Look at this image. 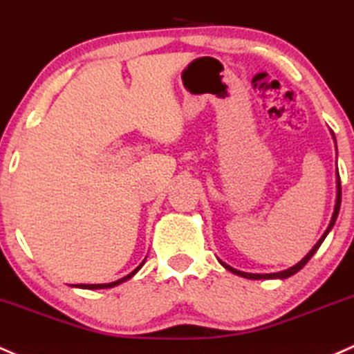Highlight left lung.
I'll list each match as a JSON object with an SVG mask.
<instances>
[{"label": "left lung", "instance_id": "1", "mask_svg": "<svg viewBox=\"0 0 354 354\" xmlns=\"http://www.w3.org/2000/svg\"><path fill=\"white\" fill-rule=\"evenodd\" d=\"M330 133H333V132H330ZM333 139H334V142H336V137H334V133H333ZM336 176H337V180H336V188H337V193H336V205H334L333 217H330V222H329V225H327L326 232L322 234V237H321V239L317 241V244H315L314 248H312L310 251L307 252V256H305V258H302V261H299V263H297L295 266L288 268V270H285V271H278V273H268V274H258V273H244V271H239V270H236V268H232V266L225 265V263H224V261H221V259H218V263H221V265L224 266L225 270H229L230 273H234V274H239V277H244V278H249V280H263V278H266V280H270V278H280V280H283V278H288V277H292V274H295L297 271H300V270H302V268H304V266L307 265V263H308V259H310L312 256L315 254V251H317V249L321 248V244L324 243V239H326V237H327V234H329V230L333 229L334 224H336L337 214H339V208H341V180H339V171H337V173H336Z\"/></svg>", "mask_w": 354, "mask_h": 354}]
</instances>
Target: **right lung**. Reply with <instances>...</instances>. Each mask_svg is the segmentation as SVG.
<instances>
[{"label":"right lung","mask_w":354,"mask_h":354,"mask_svg":"<svg viewBox=\"0 0 354 354\" xmlns=\"http://www.w3.org/2000/svg\"><path fill=\"white\" fill-rule=\"evenodd\" d=\"M144 263H146V259H144L142 263H140L139 266L136 268V270L132 271V273H129L127 277H124V278H120V280H117V281H111V283H100V285H84V283H81V285H76L77 288H88V290H98V288H111V286H117V285H120V283H124V281H127V280H130V278L133 277V274L137 273V271L140 270V268H142V265Z\"/></svg>","instance_id":"add662e5"}]
</instances>
